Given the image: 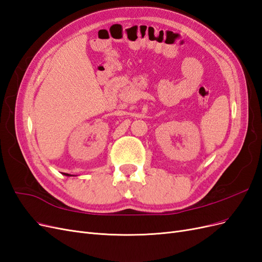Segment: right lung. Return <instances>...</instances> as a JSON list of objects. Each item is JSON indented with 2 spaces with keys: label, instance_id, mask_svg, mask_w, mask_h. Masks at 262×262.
Wrapping results in <instances>:
<instances>
[{
  "label": "right lung",
  "instance_id": "add662e5",
  "mask_svg": "<svg viewBox=\"0 0 262 262\" xmlns=\"http://www.w3.org/2000/svg\"><path fill=\"white\" fill-rule=\"evenodd\" d=\"M67 176H71V175H69V173H68V175Z\"/></svg>",
  "mask_w": 262,
  "mask_h": 262
}]
</instances>
